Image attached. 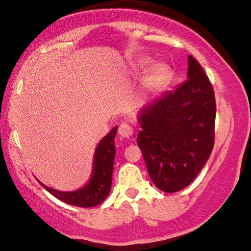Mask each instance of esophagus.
Instances as JSON below:
<instances>
[{
    "mask_svg": "<svg viewBox=\"0 0 251 251\" xmlns=\"http://www.w3.org/2000/svg\"><path fill=\"white\" fill-rule=\"evenodd\" d=\"M133 133H134L133 127L129 124H127V123H122V124L118 127V134L121 135L122 137L129 138L133 135Z\"/></svg>",
    "mask_w": 251,
    "mask_h": 251,
    "instance_id": "1",
    "label": "esophagus"
}]
</instances>
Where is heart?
<instances>
[{
	"label": "heart",
	"mask_w": 251,
	"mask_h": 251,
	"mask_svg": "<svg viewBox=\"0 0 251 251\" xmlns=\"http://www.w3.org/2000/svg\"><path fill=\"white\" fill-rule=\"evenodd\" d=\"M152 59L144 58L135 63V70L145 71L152 66ZM172 69L166 63H157L153 67L151 73L147 75L145 79L146 88L151 91H158L168 85L172 79Z\"/></svg>",
	"instance_id": "b5f03b06"
}]
</instances>
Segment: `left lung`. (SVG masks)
Masks as SVG:
<instances>
[{
	"label": "left lung",
	"mask_w": 251,
	"mask_h": 251,
	"mask_svg": "<svg viewBox=\"0 0 251 251\" xmlns=\"http://www.w3.org/2000/svg\"><path fill=\"white\" fill-rule=\"evenodd\" d=\"M188 79L143 107L137 144L151 178L168 193L188 186L209 160L214 144L216 98L211 82L192 55Z\"/></svg>",
	"instance_id": "8db88e82"
}]
</instances>
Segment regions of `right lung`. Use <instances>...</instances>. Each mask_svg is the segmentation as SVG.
<instances>
[{"mask_svg":"<svg viewBox=\"0 0 251 251\" xmlns=\"http://www.w3.org/2000/svg\"><path fill=\"white\" fill-rule=\"evenodd\" d=\"M117 133V126H115L110 132L99 142L94 155L93 174L90 180L79 190L73 192H63L51 189L49 186L40 182L48 192H50L59 200L71 205L80 208H91L98 205L105 200L110 192L111 178H113V169L115 153V136Z\"/></svg>","mask_w":251,"mask_h":251,"instance_id":"add662e5","label":"right lung"}]
</instances>
